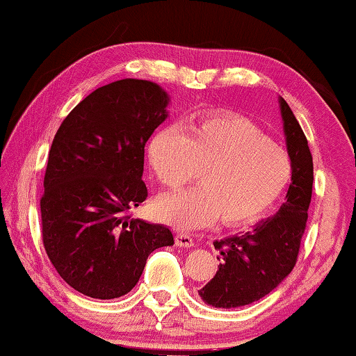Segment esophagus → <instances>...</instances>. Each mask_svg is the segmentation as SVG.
I'll list each match as a JSON object with an SVG mask.
<instances>
[{
	"label": "esophagus",
	"mask_w": 356,
	"mask_h": 356,
	"mask_svg": "<svg viewBox=\"0 0 356 356\" xmlns=\"http://www.w3.org/2000/svg\"><path fill=\"white\" fill-rule=\"evenodd\" d=\"M176 244L179 247H191L193 245V238H191V234L187 233V231L180 229L176 234Z\"/></svg>",
	"instance_id": "esophagus-1"
}]
</instances>
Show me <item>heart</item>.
Returning <instances> with one entry per match:
<instances>
[{
    "mask_svg": "<svg viewBox=\"0 0 356 356\" xmlns=\"http://www.w3.org/2000/svg\"><path fill=\"white\" fill-rule=\"evenodd\" d=\"M152 172L163 187L179 188L201 169V187L165 195L156 216L179 228L212 223L244 225L264 216L291 179L286 152L249 118L220 114L182 131L163 128L147 149Z\"/></svg>",
    "mask_w": 356,
    "mask_h": 356,
    "instance_id": "1",
    "label": "heart"
}]
</instances>
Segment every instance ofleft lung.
I'll return each mask as SVG.
<instances>
[{"label":"left lung","mask_w":356,"mask_h":356,"mask_svg":"<svg viewBox=\"0 0 356 356\" xmlns=\"http://www.w3.org/2000/svg\"><path fill=\"white\" fill-rule=\"evenodd\" d=\"M280 109L291 160L286 201L274 217L263 220L252 231L213 242L222 253V263L213 279L198 291L209 306L229 309L261 300L291 273L298 261L312 198L314 163L306 134L282 98Z\"/></svg>","instance_id":"obj_1"}]
</instances>
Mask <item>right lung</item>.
Instances as JSON below:
<instances>
[{
  "label": "right lung",
  "mask_w": 356,
  "mask_h": 356,
  "mask_svg": "<svg viewBox=\"0 0 356 356\" xmlns=\"http://www.w3.org/2000/svg\"><path fill=\"white\" fill-rule=\"evenodd\" d=\"M166 104L156 83L123 79L83 98L55 134L39 201L42 244L82 295H127L150 253L174 244L165 225L131 218L147 198L144 147L168 117Z\"/></svg>",
  "instance_id": "1"
}]
</instances>
